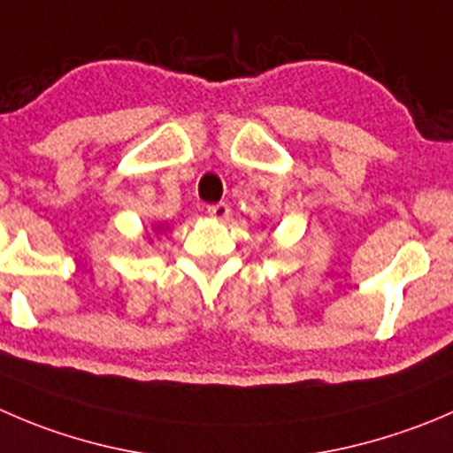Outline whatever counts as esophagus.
I'll use <instances>...</instances> for the list:
<instances>
[{"mask_svg":"<svg viewBox=\"0 0 453 453\" xmlns=\"http://www.w3.org/2000/svg\"><path fill=\"white\" fill-rule=\"evenodd\" d=\"M208 214L212 219H217V221H226V219L230 217V205H227V203L208 205Z\"/></svg>","mask_w":453,"mask_h":453,"instance_id":"34e87169","label":"esophagus"}]
</instances>
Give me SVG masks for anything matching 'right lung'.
Wrapping results in <instances>:
<instances>
[{"label":"right lung","mask_w":453,"mask_h":453,"mask_svg":"<svg viewBox=\"0 0 453 453\" xmlns=\"http://www.w3.org/2000/svg\"><path fill=\"white\" fill-rule=\"evenodd\" d=\"M164 223H159V226H155V232H161V230H164ZM148 239H150V234H148Z\"/></svg>","instance_id":"add662e5"}]
</instances>
